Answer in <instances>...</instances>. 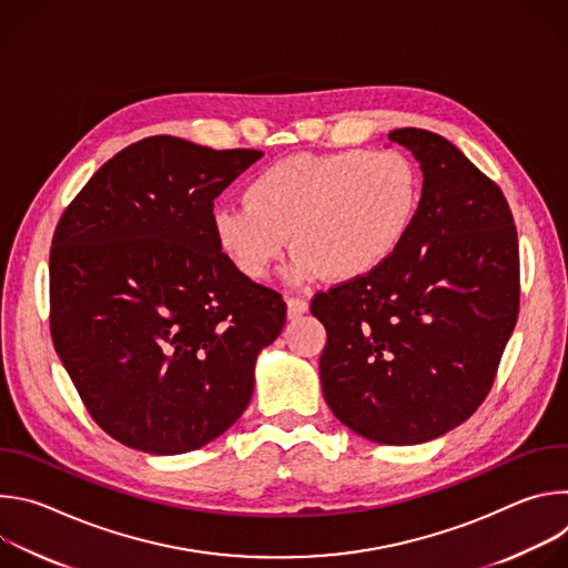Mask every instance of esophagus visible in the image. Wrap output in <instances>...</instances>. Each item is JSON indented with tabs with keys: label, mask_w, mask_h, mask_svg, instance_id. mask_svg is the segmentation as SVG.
<instances>
[{
	"label": "esophagus",
	"mask_w": 568,
	"mask_h": 568,
	"mask_svg": "<svg viewBox=\"0 0 568 568\" xmlns=\"http://www.w3.org/2000/svg\"><path fill=\"white\" fill-rule=\"evenodd\" d=\"M307 307H310V303L303 296H290L287 298V316L290 318H296V316L305 314Z\"/></svg>",
	"instance_id": "obj_1"
}]
</instances>
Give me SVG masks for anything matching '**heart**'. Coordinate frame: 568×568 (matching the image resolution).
<instances>
[{
	"label": "heart",
	"mask_w": 568,
	"mask_h": 568,
	"mask_svg": "<svg viewBox=\"0 0 568 568\" xmlns=\"http://www.w3.org/2000/svg\"><path fill=\"white\" fill-rule=\"evenodd\" d=\"M420 197V173L399 150L301 152L258 171L247 204L215 206L211 226L224 258L250 281L270 274L290 235L301 252L296 281H357L397 254Z\"/></svg>",
	"instance_id": "heart-1"
}]
</instances>
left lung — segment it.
<instances>
[{
    "label": "left lung",
    "instance_id": "8db88e82",
    "mask_svg": "<svg viewBox=\"0 0 568 568\" xmlns=\"http://www.w3.org/2000/svg\"><path fill=\"white\" fill-rule=\"evenodd\" d=\"M423 169L416 222L375 274L312 298L331 412L382 445H418L488 397L519 314V242L501 189L445 136L388 134Z\"/></svg>",
    "mask_w": 568,
    "mask_h": 568
}]
</instances>
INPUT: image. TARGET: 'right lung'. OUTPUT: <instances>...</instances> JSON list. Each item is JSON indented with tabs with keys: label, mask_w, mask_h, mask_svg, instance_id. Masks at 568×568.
Masks as SVG:
<instances>
[{
	"label": "right lung",
	"mask_w": 568,
	"mask_h": 568,
	"mask_svg": "<svg viewBox=\"0 0 568 568\" xmlns=\"http://www.w3.org/2000/svg\"><path fill=\"white\" fill-rule=\"evenodd\" d=\"M261 156L148 136L58 220L51 339L94 423L132 449L184 454L224 434L285 326L283 296L242 276L211 226L213 200Z\"/></svg>",
	"instance_id": "add662e5"
}]
</instances>
